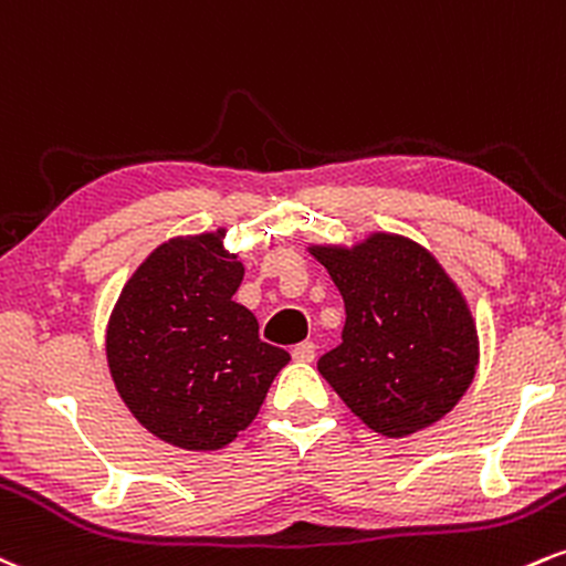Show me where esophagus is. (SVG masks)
<instances>
[{
	"mask_svg": "<svg viewBox=\"0 0 566 566\" xmlns=\"http://www.w3.org/2000/svg\"><path fill=\"white\" fill-rule=\"evenodd\" d=\"M291 355H294L296 363H312V360H315V344H312V342L296 344Z\"/></svg>",
	"mask_w": 566,
	"mask_h": 566,
	"instance_id": "esophagus-1",
	"label": "esophagus"
}]
</instances>
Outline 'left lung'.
<instances>
[{"instance_id": "1", "label": "left lung", "mask_w": 566, "mask_h": 566, "mask_svg": "<svg viewBox=\"0 0 566 566\" xmlns=\"http://www.w3.org/2000/svg\"><path fill=\"white\" fill-rule=\"evenodd\" d=\"M342 291V344L317 370L365 427L408 437L455 408L480 363L476 323L458 285L423 245L391 232L310 245Z\"/></svg>"}]
</instances>
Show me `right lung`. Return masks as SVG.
Here are the masks:
<instances>
[{"mask_svg":"<svg viewBox=\"0 0 566 566\" xmlns=\"http://www.w3.org/2000/svg\"><path fill=\"white\" fill-rule=\"evenodd\" d=\"M224 230L171 238L135 270L111 312L105 355L132 416L158 440L219 450L254 421L291 360L232 302L243 264Z\"/></svg>","mask_w":566,"mask_h":566,"instance_id":"1","label":"right lung"}]
</instances>
